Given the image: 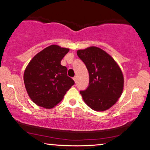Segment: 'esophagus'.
I'll use <instances>...</instances> for the list:
<instances>
[{
	"label": "esophagus",
	"mask_w": 150,
	"mask_h": 150,
	"mask_svg": "<svg viewBox=\"0 0 150 150\" xmlns=\"http://www.w3.org/2000/svg\"><path fill=\"white\" fill-rule=\"evenodd\" d=\"M73 80H74V81L75 83H76L77 82V77L76 76H74V77L73 78Z\"/></svg>",
	"instance_id": "esophagus-1"
}]
</instances>
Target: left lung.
<instances>
[{
    "label": "left lung",
    "mask_w": 150,
    "mask_h": 150,
    "mask_svg": "<svg viewBox=\"0 0 150 150\" xmlns=\"http://www.w3.org/2000/svg\"><path fill=\"white\" fill-rule=\"evenodd\" d=\"M77 55L85 64L89 76V86L81 91L85 103L93 110L103 112L110 109L121 96L123 74L110 54L97 47L79 50Z\"/></svg>",
    "instance_id": "obj_1"
}]
</instances>
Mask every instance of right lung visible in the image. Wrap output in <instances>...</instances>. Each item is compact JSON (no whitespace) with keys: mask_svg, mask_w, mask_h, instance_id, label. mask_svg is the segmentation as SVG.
<instances>
[{"mask_svg":"<svg viewBox=\"0 0 150 150\" xmlns=\"http://www.w3.org/2000/svg\"><path fill=\"white\" fill-rule=\"evenodd\" d=\"M68 48L52 45L36 54L25 68L23 75L27 92L37 105L53 108L62 100L74 84L67 76V69L61 61Z\"/></svg>","mask_w":150,"mask_h":150,"instance_id":"1","label":"right lung"}]
</instances>
